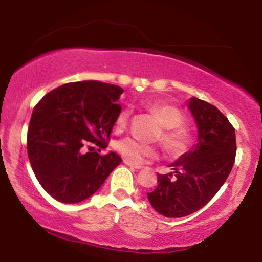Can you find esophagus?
<instances>
[{
	"label": "esophagus",
	"instance_id": "34e87169",
	"mask_svg": "<svg viewBox=\"0 0 262 262\" xmlns=\"http://www.w3.org/2000/svg\"><path fill=\"white\" fill-rule=\"evenodd\" d=\"M123 162L126 164V166H128V167H132V168H135V169H142V166H139V164H135V163H132V162H130V161H127V160H123Z\"/></svg>",
	"mask_w": 262,
	"mask_h": 262
}]
</instances>
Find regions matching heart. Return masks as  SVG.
I'll use <instances>...</instances> for the list:
<instances>
[{
	"label": "heart",
	"instance_id": "b5f03b06",
	"mask_svg": "<svg viewBox=\"0 0 262 262\" xmlns=\"http://www.w3.org/2000/svg\"><path fill=\"white\" fill-rule=\"evenodd\" d=\"M150 112L159 118L163 125V130L159 138L168 152L173 155L185 152L192 144L193 136L191 130L185 125V116L180 110L170 105L154 103L146 107ZM130 110L123 108L116 118V130L126 127L130 119ZM114 149L125 160L132 163H139L144 159H152L157 155L155 145L146 144L132 137H125L114 143Z\"/></svg>",
	"mask_w": 262,
	"mask_h": 262
}]
</instances>
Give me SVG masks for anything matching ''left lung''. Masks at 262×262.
<instances>
[{"label": "left lung", "mask_w": 262, "mask_h": 262, "mask_svg": "<svg viewBox=\"0 0 262 262\" xmlns=\"http://www.w3.org/2000/svg\"><path fill=\"white\" fill-rule=\"evenodd\" d=\"M188 107L198 124V143L171 164L174 174L157 175V187L148 193L154 209L169 218L188 216L205 206L235 163V128L228 118L196 98Z\"/></svg>", "instance_id": "8db88e82"}]
</instances>
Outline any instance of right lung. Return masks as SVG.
<instances>
[{
	"label": "right lung",
	"instance_id": "1",
	"mask_svg": "<svg viewBox=\"0 0 262 262\" xmlns=\"http://www.w3.org/2000/svg\"><path fill=\"white\" fill-rule=\"evenodd\" d=\"M123 92L99 81L70 82L34 106L27 131L28 159L39 184L58 202L89 198L121 162L116 152L100 155L84 152V148L89 143L108 146Z\"/></svg>",
	"mask_w": 262,
	"mask_h": 262
}]
</instances>
